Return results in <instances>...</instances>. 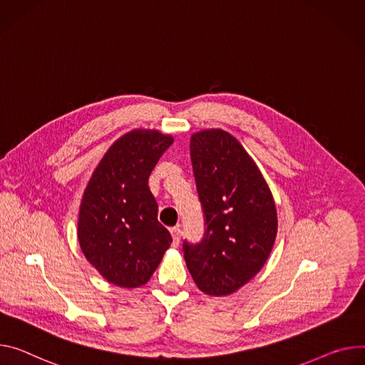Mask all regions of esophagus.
Here are the masks:
<instances>
[{"mask_svg": "<svg viewBox=\"0 0 365 365\" xmlns=\"http://www.w3.org/2000/svg\"><path fill=\"white\" fill-rule=\"evenodd\" d=\"M170 233H172V237H173V246H178L179 242H180L182 230L176 225V227H172V228H170Z\"/></svg>", "mask_w": 365, "mask_h": 365, "instance_id": "34e87169", "label": "esophagus"}]
</instances>
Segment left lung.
Returning <instances> with one entry per match:
<instances>
[{
	"label": "left lung",
	"instance_id": "8db88e82",
	"mask_svg": "<svg viewBox=\"0 0 365 365\" xmlns=\"http://www.w3.org/2000/svg\"><path fill=\"white\" fill-rule=\"evenodd\" d=\"M190 160L207 228L200 243L183 242L185 262L201 291L227 295L249 282L271 255L275 202L257 165L228 132H196Z\"/></svg>",
	"mask_w": 365,
	"mask_h": 365
}]
</instances>
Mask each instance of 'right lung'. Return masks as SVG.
<instances>
[{"label":"right lung","mask_w":365,"mask_h":365,"mask_svg":"<svg viewBox=\"0 0 365 365\" xmlns=\"http://www.w3.org/2000/svg\"><path fill=\"white\" fill-rule=\"evenodd\" d=\"M173 137L134 129L108 150L84 190L77 236L86 259L108 282L137 288L151 278L172 243L157 220L148 178Z\"/></svg>","instance_id":"right-lung-1"}]
</instances>
